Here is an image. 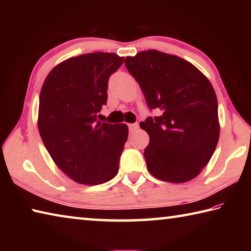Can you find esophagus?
I'll return each mask as SVG.
<instances>
[{"label": "esophagus", "instance_id": "esophagus-1", "mask_svg": "<svg viewBox=\"0 0 251 251\" xmlns=\"http://www.w3.org/2000/svg\"><path fill=\"white\" fill-rule=\"evenodd\" d=\"M138 127H139L138 123H134V124H129V125H128V128H129L130 131H135L136 129L138 128Z\"/></svg>", "mask_w": 251, "mask_h": 251}]
</instances>
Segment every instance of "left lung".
I'll return each instance as SVG.
<instances>
[{"label":"left lung","instance_id":"obj_1","mask_svg":"<svg viewBox=\"0 0 251 251\" xmlns=\"http://www.w3.org/2000/svg\"><path fill=\"white\" fill-rule=\"evenodd\" d=\"M125 66L148 108L160 112L139 124L150 135L144 151L148 171L163 181L192 180L210 160L219 139L212 85L192 63L156 50L127 56Z\"/></svg>","mask_w":251,"mask_h":251}]
</instances>
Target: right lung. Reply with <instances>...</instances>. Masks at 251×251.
<instances>
[{"instance_id": "right-lung-1", "label": "right lung", "mask_w": 251, "mask_h": 251, "mask_svg": "<svg viewBox=\"0 0 251 251\" xmlns=\"http://www.w3.org/2000/svg\"><path fill=\"white\" fill-rule=\"evenodd\" d=\"M123 62L124 57L103 52L71 57L55 66L42 86V141L58 168L79 184H103L118 173L128 127L96 116L107 101L109 76Z\"/></svg>"}]
</instances>
